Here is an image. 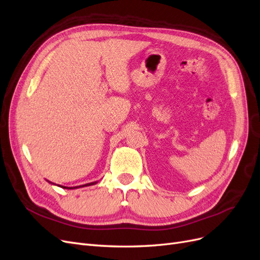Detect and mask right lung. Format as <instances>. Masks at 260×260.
I'll list each match as a JSON object with an SVG mask.
<instances>
[{
  "instance_id": "obj_1",
  "label": "right lung",
  "mask_w": 260,
  "mask_h": 260,
  "mask_svg": "<svg viewBox=\"0 0 260 260\" xmlns=\"http://www.w3.org/2000/svg\"><path fill=\"white\" fill-rule=\"evenodd\" d=\"M48 181V180H47ZM49 183H53L54 185V182H51V181H48ZM98 181H94V182H89V183H86V185H82V186H78V187H64V186H60V185H57L58 187H60V188H63V189H78V188H82V187H88V186H93V185H96Z\"/></svg>"
}]
</instances>
